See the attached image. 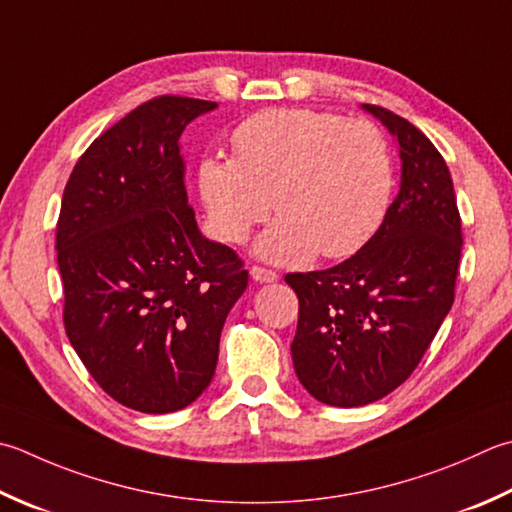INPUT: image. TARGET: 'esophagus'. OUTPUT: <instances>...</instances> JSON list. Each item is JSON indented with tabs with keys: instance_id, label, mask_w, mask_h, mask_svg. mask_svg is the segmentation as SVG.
I'll use <instances>...</instances> for the list:
<instances>
[{
	"instance_id": "1",
	"label": "esophagus",
	"mask_w": 512,
	"mask_h": 512,
	"mask_svg": "<svg viewBox=\"0 0 512 512\" xmlns=\"http://www.w3.org/2000/svg\"><path fill=\"white\" fill-rule=\"evenodd\" d=\"M250 277H253L259 284H273V282H277L279 275L275 273V270L264 268V266H250Z\"/></svg>"
}]
</instances>
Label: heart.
I'll return each instance as SVG.
<instances>
[{"mask_svg":"<svg viewBox=\"0 0 512 512\" xmlns=\"http://www.w3.org/2000/svg\"><path fill=\"white\" fill-rule=\"evenodd\" d=\"M235 159L206 157L199 193L224 242H244L270 208L279 217L257 255L304 264L346 257L375 235L393 193V159L382 130L310 108H275L239 124Z\"/></svg>","mask_w":512,"mask_h":512,"instance_id":"b5f03b06","label":"heart"}]
</instances>
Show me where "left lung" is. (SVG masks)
<instances>
[{"label": "left lung", "mask_w": 512, "mask_h": 512, "mask_svg": "<svg viewBox=\"0 0 512 512\" xmlns=\"http://www.w3.org/2000/svg\"><path fill=\"white\" fill-rule=\"evenodd\" d=\"M402 157V184L377 233L346 262L288 273L299 297L290 353L322 404H373L422 362L455 302L462 219L444 157L408 119L364 104Z\"/></svg>", "instance_id": "1"}]
</instances>
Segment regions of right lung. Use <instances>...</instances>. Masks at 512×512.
Instances as JSON below:
<instances>
[{
	"mask_svg": "<svg viewBox=\"0 0 512 512\" xmlns=\"http://www.w3.org/2000/svg\"><path fill=\"white\" fill-rule=\"evenodd\" d=\"M215 102L162 95L79 157L57 219L64 326L115 402L175 413L208 388L219 335L248 286L233 248L199 233L179 137Z\"/></svg>",
	"mask_w": 512,
	"mask_h": 512,
	"instance_id": "add662e5",
	"label": "right lung"
}]
</instances>
